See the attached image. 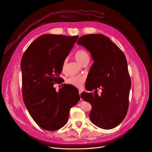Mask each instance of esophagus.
<instances>
[{
	"mask_svg": "<svg viewBox=\"0 0 152 152\" xmlns=\"http://www.w3.org/2000/svg\"><path fill=\"white\" fill-rule=\"evenodd\" d=\"M81 92H82V91H81V90H79V95H80V96H81Z\"/></svg>",
	"mask_w": 152,
	"mask_h": 152,
	"instance_id": "34e87169",
	"label": "esophagus"
}]
</instances>
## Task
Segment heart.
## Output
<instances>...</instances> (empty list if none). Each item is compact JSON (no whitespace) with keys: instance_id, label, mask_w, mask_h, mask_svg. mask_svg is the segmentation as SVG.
I'll return each mask as SVG.
<instances>
[{"instance_id":"b5f03b06","label":"heart","mask_w":152,"mask_h":152,"mask_svg":"<svg viewBox=\"0 0 152 152\" xmlns=\"http://www.w3.org/2000/svg\"><path fill=\"white\" fill-rule=\"evenodd\" d=\"M74 57L75 60L81 64H83L86 61L89 60V53L83 49L78 50L74 54ZM65 63L63 64L62 66V71H64ZM85 81V78L83 76L77 75V76H71L66 80V82L70 85L77 88H81L83 86Z\"/></svg>"}]
</instances>
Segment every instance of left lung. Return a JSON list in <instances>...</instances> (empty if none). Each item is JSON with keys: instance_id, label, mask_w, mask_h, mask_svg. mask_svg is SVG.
Returning a JSON list of instances; mask_svg holds the SVG:
<instances>
[{"instance_id": "obj_1", "label": "left lung", "mask_w": 152, "mask_h": 152, "mask_svg": "<svg viewBox=\"0 0 152 152\" xmlns=\"http://www.w3.org/2000/svg\"><path fill=\"white\" fill-rule=\"evenodd\" d=\"M91 53L92 60L91 77L86 88L95 93L82 92L81 97L92 106L89 115L91 122L103 129L119 125L126 115L129 104L131 80L123 52L107 37L90 34L77 41ZM98 88L102 92L99 95Z\"/></svg>"}]
</instances>
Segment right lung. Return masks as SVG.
<instances>
[{"label": "right lung", "instance_id": "add662e5", "mask_svg": "<svg viewBox=\"0 0 152 152\" xmlns=\"http://www.w3.org/2000/svg\"><path fill=\"white\" fill-rule=\"evenodd\" d=\"M78 36L42 34L34 40L22 57V97L33 119L41 128L55 131L67 122L69 111L80 97L75 87L63 84L56 92L53 85L66 56Z\"/></svg>", "mask_w": 152, "mask_h": 152}]
</instances>
